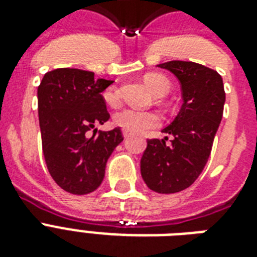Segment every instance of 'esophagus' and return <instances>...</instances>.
<instances>
[{"label": "esophagus", "mask_w": 257, "mask_h": 257, "mask_svg": "<svg viewBox=\"0 0 257 257\" xmlns=\"http://www.w3.org/2000/svg\"><path fill=\"white\" fill-rule=\"evenodd\" d=\"M122 136H124L125 139H129V137L132 136V135H131L129 132H126V131H124V132H122Z\"/></svg>", "instance_id": "34e87169"}]
</instances>
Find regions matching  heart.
Instances as JSON below:
<instances>
[{
    "label": "heart",
    "mask_w": 257,
    "mask_h": 257,
    "mask_svg": "<svg viewBox=\"0 0 257 257\" xmlns=\"http://www.w3.org/2000/svg\"><path fill=\"white\" fill-rule=\"evenodd\" d=\"M144 81L156 96H164L169 90V81L163 74L149 73L144 77ZM102 97L106 104L114 106L118 102V90L114 86H110L105 90ZM113 122L126 132L143 133L145 131L159 126L161 122V117L156 112H151V110L125 108L118 110L113 116Z\"/></svg>",
    "instance_id": "1"
}]
</instances>
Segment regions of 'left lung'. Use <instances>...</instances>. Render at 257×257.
Segmentation results:
<instances>
[{"label":"left lung","instance_id":"1","mask_svg":"<svg viewBox=\"0 0 257 257\" xmlns=\"http://www.w3.org/2000/svg\"><path fill=\"white\" fill-rule=\"evenodd\" d=\"M169 70L181 85L183 105L163 132L168 137L147 141L140 169L147 187L157 193H176L191 187L211 155L213 139L223 117L225 93L217 72L191 61H168Z\"/></svg>","mask_w":257,"mask_h":257}]
</instances>
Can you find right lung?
<instances>
[{
    "mask_svg": "<svg viewBox=\"0 0 257 257\" xmlns=\"http://www.w3.org/2000/svg\"><path fill=\"white\" fill-rule=\"evenodd\" d=\"M112 84L89 70L60 68L45 73L37 89L46 167L54 181L73 195L100 187L109 156L124 140L120 128L89 136L90 129L110 117L102 92Z\"/></svg>",
    "mask_w": 257,
    "mask_h": 257,
    "instance_id": "add662e5",
    "label": "right lung"
}]
</instances>
